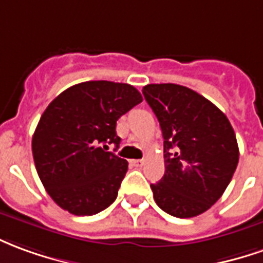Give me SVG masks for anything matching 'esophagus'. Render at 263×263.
I'll return each instance as SVG.
<instances>
[{"label": "esophagus", "instance_id": "esophagus-1", "mask_svg": "<svg viewBox=\"0 0 263 263\" xmlns=\"http://www.w3.org/2000/svg\"><path fill=\"white\" fill-rule=\"evenodd\" d=\"M130 164L135 165V167H141L144 164V160H130Z\"/></svg>", "mask_w": 263, "mask_h": 263}]
</instances>
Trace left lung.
I'll return each mask as SVG.
<instances>
[{"label":"left lung","mask_w":263,"mask_h":263,"mask_svg":"<svg viewBox=\"0 0 263 263\" xmlns=\"http://www.w3.org/2000/svg\"><path fill=\"white\" fill-rule=\"evenodd\" d=\"M143 95L164 139V176L150 185L154 201L173 217H197L221 198L235 173V132L217 106L188 87L153 83Z\"/></svg>","instance_id":"obj_1"}]
</instances>
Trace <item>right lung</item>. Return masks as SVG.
Returning a JSON list of instances; mask_svg holds the SVG:
<instances>
[{"label": "right lung", "instance_id": "1", "mask_svg": "<svg viewBox=\"0 0 263 263\" xmlns=\"http://www.w3.org/2000/svg\"><path fill=\"white\" fill-rule=\"evenodd\" d=\"M143 102L127 83L89 81L52 100L32 136L35 167L58 205L75 215H93L116 200L127 161L107 152L119 147V117Z\"/></svg>", "mask_w": 263, "mask_h": 263}]
</instances>
